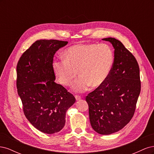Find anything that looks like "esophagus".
Masks as SVG:
<instances>
[{
  "label": "esophagus",
  "mask_w": 154,
  "mask_h": 154,
  "mask_svg": "<svg viewBox=\"0 0 154 154\" xmlns=\"http://www.w3.org/2000/svg\"><path fill=\"white\" fill-rule=\"evenodd\" d=\"M75 98H76V101H78V100H81V97H80V96L76 95V96H75Z\"/></svg>",
  "instance_id": "1"
}]
</instances>
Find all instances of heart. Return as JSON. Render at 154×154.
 Here are the masks:
<instances>
[{"label": "heart", "mask_w": 154, "mask_h": 154, "mask_svg": "<svg viewBox=\"0 0 154 154\" xmlns=\"http://www.w3.org/2000/svg\"><path fill=\"white\" fill-rule=\"evenodd\" d=\"M63 60L53 63V70L60 83L69 86L77 76L72 89L76 92L87 91L91 85H102L109 77L113 67L114 52L109 45L76 44L63 53Z\"/></svg>", "instance_id": "1"}]
</instances>
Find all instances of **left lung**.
Listing matches in <instances>:
<instances>
[{"mask_svg":"<svg viewBox=\"0 0 154 154\" xmlns=\"http://www.w3.org/2000/svg\"><path fill=\"white\" fill-rule=\"evenodd\" d=\"M114 60L109 77L86 96L91 125L97 133L109 135L119 131L132 118L141 92L139 67L134 55L114 38Z\"/></svg>","mask_w":154,"mask_h":154,"instance_id":"left-lung-1","label":"left lung"}]
</instances>
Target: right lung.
Instances as JSON below:
<instances>
[{
	"mask_svg": "<svg viewBox=\"0 0 154 154\" xmlns=\"http://www.w3.org/2000/svg\"><path fill=\"white\" fill-rule=\"evenodd\" d=\"M68 44L39 40L22 54L17 66V87L27 120L40 132H60L67 110L76 101L62 85L55 83L53 62L55 53Z\"/></svg>",
	"mask_w": 154,
	"mask_h": 154,
	"instance_id": "right-lung-1",
	"label": "right lung"
}]
</instances>
